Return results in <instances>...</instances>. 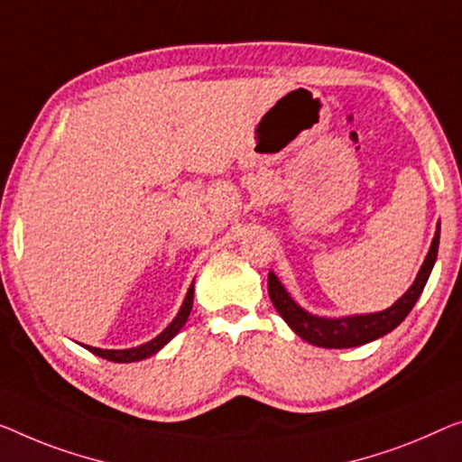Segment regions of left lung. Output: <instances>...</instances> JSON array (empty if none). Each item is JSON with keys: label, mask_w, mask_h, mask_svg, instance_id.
Returning <instances> with one entry per match:
<instances>
[{"label": "left lung", "mask_w": 462, "mask_h": 462, "mask_svg": "<svg viewBox=\"0 0 462 462\" xmlns=\"http://www.w3.org/2000/svg\"><path fill=\"white\" fill-rule=\"evenodd\" d=\"M438 246H439V224L436 228V236L431 240V246L425 261L419 270L415 282H412L407 292L398 299L394 305L383 309L377 313H365V315H344V318H321V315L309 313L302 309L297 300H294L284 284L278 280V275L270 272L267 275V292L273 302L275 311L284 319L291 329L302 340L321 348H353L361 346V344L374 342L382 338L392 329L401 326L404 318L415 307V302L421 297L428 278L433 270V263L438 259Z\"/></svg>", "instance_id": "1"}]
</instances>
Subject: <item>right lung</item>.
Instances as JSON below:
<instances>
[{
    "label": "right lung",
    "instance_id": "1",
    "mask_svg": "<svg viewBox=\"0 0 462 462\" xmlns=\"http://www.w3.org/2000/svg\"><path fill=\"white\" fill-rule=\"evenodd\" d=\"M192 299H195V280H192V284L189 286L187 291V297L182 300V307L180 311L168 328L163 329L160 336H155L153 340L141 344V346H134V348H124V350H116V348H95V346H87V344H82L87 350H91L93 355L101 356V359H107V361H114V363H134V361H143L147 359V356H153L155 353H160V350L168 344L174 336L180 332L184 323H187L189 315H190V309H192Z\"/></svg>",
    "mask_w": 462,
    "mask_h": 462
}]
</instances>
